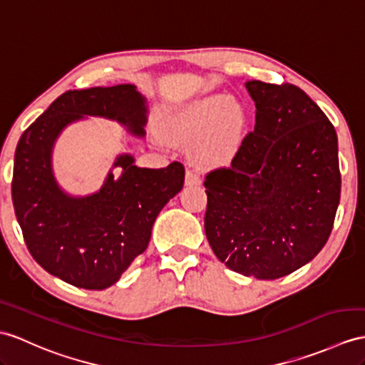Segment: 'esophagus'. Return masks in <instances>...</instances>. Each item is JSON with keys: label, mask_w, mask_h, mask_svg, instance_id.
Returning a JSON list of instances; mask_svg holds the SVG:
<instances>
[{"label": "esophagus", "mask_w": 365, "mask_h": 365, "mask_svg": "<svg viewBox=\"0 0 365 365\" xmlns=\"http://www.w3.org/2000/svg\"><path fill=\"white\" fill-rule=\"evenodd\" d=\"M201 184V178L197 172H193L192 168H187L185 170V185H200Z\"/></svg>", "instance_id": "esophagus-1"}]
</instances>
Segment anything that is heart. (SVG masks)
Instances as JSON below:
<instances>
[{"label":"heart","mask_w":365,"mask_h":365,"mask_svg":"<svg viewBox=\"0 0 365 365\" xmlns=\"http://www.w3.org/2000/svg\"><path fill=\"white\" fill-rule=\"evenodd\" d=\"M246 123L235 99L212 94L193 101L165 118L159 136L168 144L192 145V156L204 167H217L234 156Z\"/></svg>","instance_id":"1"}]
</instances>
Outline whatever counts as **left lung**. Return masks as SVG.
Here are the masks:
<instances>
[{
  "label": "left lung",
  "mask_w": 365,
  "mask_h": 365,
  "mask_svg": "<svg viewBox=\"0 0 365 365\" xmlns=\"http://www.w3.org/2000/svg\"><path fill=\"white\" fill-rule=\"evenodd\" d=\"M255 127L229 167L204 176V230L220 262L274 280L313 260L341 198L333 123L299 86L251 80Z\"/></svg>",
  "instance_id": "1"
}]
</instances>
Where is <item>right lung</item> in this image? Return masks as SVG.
<instances>
[{
  "label": "right lung",
  "mask_w": 365,
  "mask_h": 365,
  "mask_svg": "<svg viewBox=\"0 0 365 365\" xmlns=\"http://www.w3.org/2000/svg\"><path fill=\"white\" fill-rule=\"evenodd\" d=\"M144 99L133 85L66 91L24 130L15 150L12 201L24 243L44 271L83 289H105L120 279L144 252L158 213L182 189L184 165L140 168L119 156V180L108 175L103 187L86 198L58 189L51 170V150L68 123L103 115L144 135Z\"/></svg>",
  "instance_id": "add662e5"
}]
</instances>
